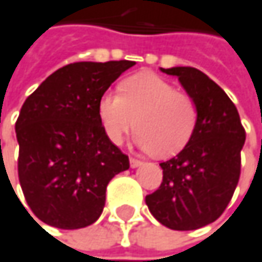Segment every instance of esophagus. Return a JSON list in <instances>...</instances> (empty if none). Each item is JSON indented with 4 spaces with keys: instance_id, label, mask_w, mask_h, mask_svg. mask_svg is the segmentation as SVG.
I'll return each mask as SVG.
<instances>
[{
    "instance_id": "esophagus-1",
    "label": "esophagus",
    "mask_w": 262,
    "mask_h": 262,
    "mask_svg": "<svg viewBox=\"0 0 262 262\" xmlns=\"http://www.w3.org/2000/svg\"><path fill=\"white\" fill-rule=\"evenodd\" d=\"M142 162L141 160H138V159H135V157H130V167H138V166H141Z\"/></svg>"
}]
</instances>
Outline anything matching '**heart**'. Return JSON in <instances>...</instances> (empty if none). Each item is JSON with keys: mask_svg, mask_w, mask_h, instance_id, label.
Listing matches in <instances>:
<instances>
[{"mask_svg": "<svg viewBox=\"0 0 262 262\" xmlns=\"http://www.w3.org/2000/svg\"><path fill=\"white\" fill-rule=\"evenodd\" d=\"M120 95L105 93L98 116L106 138L120 145L138 129L136 144L157 157H170L191 141L199 121L190 93L152 72H138L118 85Z\"/></svg>", "mask_w": 262, "mask_h": 262, "instance_id": "1", "label": "heart"}]
</instances>
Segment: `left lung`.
<instances>
[{
  "label": "left lung",
  "instance_id": "1",
  "mask_svg": "<svg viewBox=\"0 0 262 262\" xmlns=\"http://www.w3.org/2000/svg\"><path fill=\"white\" fill-rule=\"evenodd\" d=\"M162 71L177 75L197 102L199 121L187 146L160 163L162 184L145 203L167 228L197 230L216 221L228 206L240 178L246 132L236 105L206 74L191 67Z\"/></svg>",
  "mask_w": 262,
  "mask_h": 262
}]
</instances>
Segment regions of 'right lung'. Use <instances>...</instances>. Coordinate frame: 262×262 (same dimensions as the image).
Segmentation results:
<instances>
[{
  "mask_svg": "<svg viewBox=\"0 0 262 262\" xmlns=\"http://www.w3.org/2000/svg\"><path fill=\"white\" fill-rule=\"evenodd\" d=\"M133 65L70 63L25 100L16 121L17 173L25 200L39 221L63 230L93 224L105 206L108 182L129 169V157L103 132L98 103Z\"/></svg>",
  "mask_w": 262,
  "mask_h": 262,
  "instance_id": "1",
  "label": "right lung"
}]
</instances>
